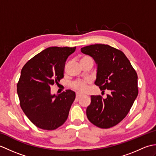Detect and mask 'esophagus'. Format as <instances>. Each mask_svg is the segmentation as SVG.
<instances>
[{
    "mask_svg": "<svg viewBox=\"0 0 156 156\" xmlns=\"http://www.w3.org/2000/svg\"><path fill=\"white\" fill-rule=\"evenodd\" d=\"M82 97V96L81 94H76V98H77V99L81 98Z\"/></svg>",
    "mask_w": 156,
    "mask_h": 156,
    "instance_id": "1",
    "label": "esophagus"
}]
</instances>
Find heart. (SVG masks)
<instances>
[{
  "label": "heart",
  "instance_id": "b5f03b06",
  "mask_svg": "<svg viewBox=\"0 0 156 156\" xmlns=\"http://www.w3.org/2000/svg\"><path fill=\"white\" fill-rule=\"evenodd\" d=\"M88 59H90V60H92V59L89 57V56H84L81 58V61L84 60H88ZM89 84V81L88 80H76L73 82L72 83V88L77 91L79 93H84V92L87 90L88 85Z\"/></svg>",
  "mask_w": 156,
  "mask_h": 156
}]
</instances>
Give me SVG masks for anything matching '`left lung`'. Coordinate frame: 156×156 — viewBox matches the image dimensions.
Masks as SVG:
<instances>
[{
	"instance_id": "obj_1",
	"label": "left lung",
	"mask_w": 156,
	"mask_h": 156,
	"mask_svg": "<svg viewBox=\"0 0 156 156\" xmlns=\"http://www.w3.org/2000/svg\"><path fill=\"white\" fill-rule=\"evenodd\" d=\"M81 51L98 65L95 84L102 92H111L105 99L101 95L91 96L87 117L98 127H114L127 116L137 97V72L123 52L108 45H88Z\"/></svg>"
}]
</instances>
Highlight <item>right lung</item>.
I'll use <instances>...</instances> for the list:
<instances>
[{
	"mask_svg": "<svg viewBox=\"0 0 156 156\" xmlns=\"http://www.w3.org/2000/svg\"><path fill=\"white\" fill-rule=\"evenodd\" d=\"M76 47H51L26 63L16 85L20 106L36 127L54 130L67 120L75 92L51 95V86L64 78L66 61Z\"/></svg>",
	"mask_w": 156,
	"mask_h": 156,
	"instance_id": "obj_1",
	"label": "right lung"
}]
</instances>
